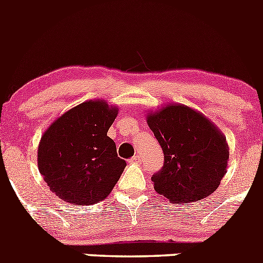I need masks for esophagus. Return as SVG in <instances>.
<instances>
[{
	"instance_id": "obj_1",
	"label": "esophagus",
	"mask_w": 263,
	"mask_h": 263,
	"mask_svg": "<svg viewBox=\"0 0 263 263\" xmlns=\"http://www.w3.org/2000/svg\"><path fill=\"white\" fill-rule=\"evenodd\" d=\"M141 159H142V155L138 153V154H136L132 159H130V162H141Z\"/></svg>"
}]
</instances>
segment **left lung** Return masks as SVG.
Instances as JSON below:
<instances>
[{
	"label": "left lung",
	"instance_id": "8db88e82",
	"mask_svg": "<svg viewBox=\"0 0 263 263\" xmlns=\"http://www.w3.org/2000/svg\"><path fill=\"white\" fill-rule=\"evenodd\" d=\"M147 125L164 154L163 167L152 176L158 194L182 204L217 190L227 173L229 147L208 118L190 106L173 104L147 115Z\"/></svg>",
	"mask_w": 263,
	"mask_h": 263
}]
</instances>
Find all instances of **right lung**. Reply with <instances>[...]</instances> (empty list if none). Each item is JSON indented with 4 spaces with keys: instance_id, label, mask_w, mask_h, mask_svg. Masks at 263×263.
<instances>
[{
    "instance_id": "obj_1",
    "label": "right lung",
    "mask_w": 263,
    "mask_h": 263,
    "mask_svg": "<svg viewBox=\"0 0 263 263\" xmlns=\"http://www.w3.org/2000/svg\"><path fill=\"white\" fill-rule=\"evenodd\" d=\"M118 115L103 100L69 109L48 126L38 147V168L57 196L78 205L104 200L126 162L108 130Z\"/></svg>"
}]
</instances>
